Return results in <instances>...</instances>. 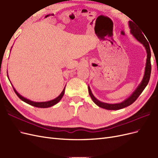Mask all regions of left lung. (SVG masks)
Wrapping results in <instances>:
<instances>
[{"instance_id":"obj_1","label":"left lung","mask_w":158,"mask_h":158,"mask_svg":"<svg viewBox=\"0 0 158 158\" xmlns=\"http://www.w3.org/2000/svg\"><path fill=\"white\" fill-rule=\"evenodd\" d=\"M128 26L131 30V34H132L134 37H135L138 41H139L140 44H142L143 46L145 47V49L147 52V59H146V63L145 66V72H144V77H143L140 84L138 85V86L135 90V92H134L127 99L124 100L123 102L119 103L111 104V103L100 102L99 100H98L97 98H95L94 94L92 92V91H91L89 86L88 85V92L91 98L92 99V101L99 107H102L107 110H118V109H123L126 107L131 106V105L135 102L137 99V98L139 97V95L143 92V90L145 89V88L146 87V85H148L150 80V74H151V69H152L151 61H150L151 51H150V45H149L150 42L149 43L148 42L147 40L146 39L144 35L142 34L141 30L137 27V26L135 23H133L131 21H129Z\"/></svg>"}]
</instances>
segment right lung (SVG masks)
I'll return each instance as SVG.
<instances>
[{
  "mask_svg": "<svg viewBox=\"0 0 158 158\" xmlns=\"http://www.w3.org/2000/svg\"><path fill=\"white\" fill-rule=\"evenodd\" d=\"M7 76H8V73H7ZM9 79V78H8ZM9 81H10V79H9ZM11 83V82H10ZM12 84V83H11ZM13 87V89L14 90V92H15L16 94L18 95V97L20 98V99H22L23 102H24L25 103L29 104V105H31V106H34V107H40V108H47V107H52L55 106V104H56L57 103H59L60 100L62 99V98H63V96L64 95V90H65V87L64 88L63 92H62L60 93V94L59 95L58 97L56 98L55 99H52L51 100V101H48V102H33V101H31V100L28 99L22 96V95L18 94V92H17V91L15 89V88H14V86L12 85Z\"/></svg>",
  "mask_w": 158,
  "mask_h": 158,
  "instance_id": "1",
  "label": "right lung"
}]
</instances>
